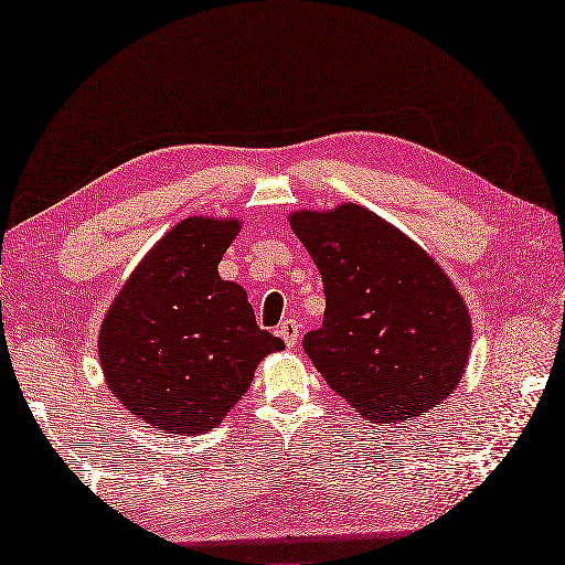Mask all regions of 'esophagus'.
<instances>
[{"label": "esophagus", "instance_id": "34e87169", "mask_svg": "<svg viewBox=\"0 0 565 565\" xmlns=\"http://www.w3.org/2000/svg\"><path fill=\"white\" fill-rule=\"evenodd\" d=\"M299 331H301V327L297 319H286V321H281L279 329H276V334H279L284 339V344L291 349L299 344Z\"/></svg>", "mask_w": 565, "mask_h": 565}]
</instances>
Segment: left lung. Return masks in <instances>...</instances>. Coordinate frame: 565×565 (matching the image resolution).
Listing matches in <instances>:
<instances>
[{"label": "left lung", "mask_w": 565, "mask_h": 565, "mask_svg": "<svg viewBox=\"0 0 565 565\" xmlns=\"http://www.w3.org/2000/svg\"><path fill=\"white\" fill-rule=\"evenodd\" d=\"M324 281V321L303 352L372 423H399L452 395L470 356V315L415 241L356 203L291 213Z\"/></svg>", "instance_id": "8db88e82"}]
</instances>
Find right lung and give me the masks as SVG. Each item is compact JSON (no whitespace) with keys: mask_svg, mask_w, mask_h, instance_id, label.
<instances>
[{"mask_svg":"<svg viewBox=\"0 0 565 565\" xmlns=\"http://www.w3.org/2000/svg\"><path fill=\"white\" fill-rule=\"evenodd\" d=\"M238 231L234 218L178 223L125 281L100 327L107 387L166 433L216 427L248 392L258 362L284 349L258 329L244 286L218 276Z\"/></svg>","mask_w":565,"mask_h":565,"instance_id":"add662e5","label":"right lung"}]
</instances>
